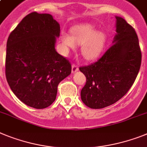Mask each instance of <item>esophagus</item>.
I'll list each match as a JSON object with an SVG mask.
<instances>
[{
	"mask_svg": "<svg viewBox=\"0 0 147 147\" xmlns=\"http://www.w3.org/2000/svg\"><path fill=\"white\" fill-rule=\"evenodd\" d=\"M78 71V67L77 65L76 64H72V66H71V72L72 73H75L76 71Z\"/></svg>",
	"mask_w": 147,
	"mask_h": 147,
	"instance_id": "1",
	"label": "esophagus"
}]
</instances>
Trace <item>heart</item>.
<instances>
[{
    "label": "heart",
    "mask_w": 147,
    "mask_h": 147,
    "mask_svg": "<svg viewBox=\"0 0 147 147\" xmlns=\"http://www.w3.org/2000/svg\"><path fill=\"white\" fill-rule=\"evenodd\" d=\"M71 34H62L63 45L67 50L74 49L76 45H82L81 55L87 60L98 57L105 47L107 35L104 32L97 31V28L92 24L76 26L71 29Z\"/></svg>",
    "instance_id": "1"
}]
</instances>
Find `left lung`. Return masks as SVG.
Returning a JSON list of instances; mask_svg holds the SVG:
<instances>
[{"instance_id": "1", "label": "left lung", "mask_w": 147, "mask_h": 147, "mask_svg": "<svg viewBox=\"0 0 147 147\" xmlns=\"http://www.w3.org/2000/svg\"><path fill=\"white\" fill-rule=\"evenodd\" d=\"M116 32L113 45L100 59L79 68L87 78L81 100L92 109L108 107L124 96L140 70L141 51L134 29L116 16Z\"/></svg>"}]
</instances>
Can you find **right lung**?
<instances>
[{
	"instance_id": "right-lung-1",
	"label": "right lung",
	"mask_w": 147,
	"mask_h": 147,
	"mask_svg": "<svg viewBox=\"0 0 147 147\" xmlns=\"http://www.w3.org/2000/svg\"><path fill=\"white\" fill-rule=\"evenodd\" d=\"M60 28L51 15L34 12L7 39V81L17 98L31 108L50 106L56 99L59 83L71 74L69 60L55 50Z\"/></svg>"
}]
</instances>
